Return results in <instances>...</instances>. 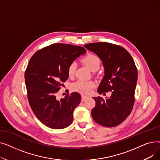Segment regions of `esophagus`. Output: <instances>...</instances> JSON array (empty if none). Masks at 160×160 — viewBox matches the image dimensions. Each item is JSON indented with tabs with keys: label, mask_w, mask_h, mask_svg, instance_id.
Instances as JSON below:
<instances>
[{
	"label": "esophagus",
	"mask_w": 160,
	"mask_h": 160,
	"mask_svg": "<svg viewBox=\"0 0 160 160\" xmlns=\"http://www.w3.org/2000/svg\"><path fill=\"white\" fill-rule=\"evenodd\" d=\"M88 98V97L87 96H85V95H82V102H83L86 99Z\"/></svg>",
	"instance_id": "obj_1"
}]
</instances>
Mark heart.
<instances>
[{"label": "heart", "instance_id": "heart-1", "mask_svg": "<svg viewBox=\"0 0 160 160\" xmlns=\"http://www.w3.org/2000/svg\"><path fill=\"white\" fill-rule=\"evenodd\" d=\"M82 63L86 65L88 68L92 71H95L98 69L101 63L100 58L93 53H88L86 56L82 58ZM76 69H77V63L75 62L71 63L67 69V74L69 77H74ZM95 83L93 81H84L77 80L74 82L71 88L74 91L78 92L82 94H89L95 88Z\"/></svg>", "mask_w": 160, "mask_h": 160}]
</instances>
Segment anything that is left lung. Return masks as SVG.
Wrapping results in <instances>:
<instances>
[{"mask_svg": "<svg viewBox=\"0 0 160 160\" xmlns=\"http://www.w3.org/2000/svg\"><path fill=\"white\" fill-rule=\"evenodd\" d=\"M84 47L100 58L104 67L98 93L112 91L109 98L93 97L96 105L91 110L92 117L104 127H116L127 118L133 109L138 81L135 62L127 50L119 45L98 42Z\"/></svg>", "mask_w": 160, "mask_h": 160, "instance_id": "left-lung-1", "label": "left lung"}]
</instances>
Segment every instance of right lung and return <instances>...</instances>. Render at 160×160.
I'll use <instances>...</instances> for the list:
<instances>
[{"label":"right lung","instance_id":"right-lung-1","mask_svg":"<svg viewBox=\"0 0 160 160\" xmlns=\"http://www.w3.org/2000/svg\"><path fill=\"white\" fill-rule=\"evenodd\" d=\"M86 50L80 46L54 43L32 56L24 73L28 100L37 118L52 129L72 123L73 111L81 101L77 92L58 100L56 93L69 78V65Z\"/></svg>","mask_w":160,"mask_h":160}]
</instances>
